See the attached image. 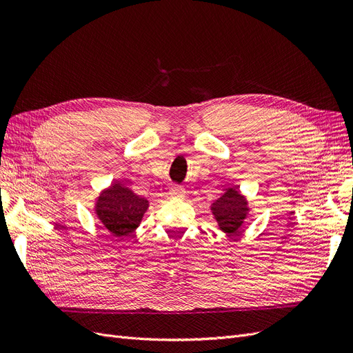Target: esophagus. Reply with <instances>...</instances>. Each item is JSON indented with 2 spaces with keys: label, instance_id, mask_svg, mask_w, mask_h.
I'll use <instances>...</instances> for the list:
<instances>
[{
  "label": "esophagus",
  "instance_id": "esophagus-1",
  "mask_svg": "<svg viewBox=\"0 0 353 353\" xmlns=\"http://www.w3.org/2000/svg\"><path fill=\"white\" fill-rule=\"evenodd\" d=\"M184 193H185V190H184L183 187H181V185L170 187V191H169V194L172 196V197H176V199L184 197Z\"/></svg>",
  "mask_w": 353,
  "mask_h": 353
}]
</instances>
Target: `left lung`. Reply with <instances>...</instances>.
I'll list each match as a JSON object with an SVG mask.
<instances>
[{
  "label": "left lung",
  "mask_w": 353,
  "mask_h": 353,
  "mask_svg": "<svg viewBox=\"0 0 353 353\" xmlns=\"http://www.w3.org/2000/svg\"><path fill=\"white\" fill-rule=\"evenodd\" d=\"M248 201L236 188H228L212 205V213L218 221V225L223 232L236 234L248 216Z\"/></svg>",
  "instance_id": "obj_1"
}]
</instances>
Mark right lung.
<instances>
[{
	"mask_svg": "<svg viewBox=\"0 0 353 353\" xmlns=\"http://www.w3.org/2000/svg\"><path fill=\"white\" fill-rule=\"evenodd\" d=\"M147 208L148 201L144 197L121 183H113L100 194L95 213L114 239H123L140 225Z\"/></svg>",
	"mask_w": 353,
	"mask_h": 353,
	"instance_id": "add662e5",
	"label": "right lung"
}]
</instances>
